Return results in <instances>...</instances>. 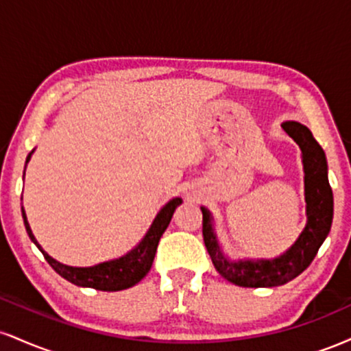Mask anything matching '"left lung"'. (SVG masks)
I'll return each mask as SVG.
<instances>
[{"label": "left lung", "mask_w": 351, "mask_h": 351, "mask_svg": "<svg viewBox=\"0 0 351 351\" xmlns=\"http://www.w3.org/2000/svg\"><path fill=\"white\" fill-rule=\"evenodd\" d=\"M282 128L302 152L307 216L304 231L287 251L272 259H231L217 239L211 211L201 206L203 237L209 257L216 271L239 287H277L295 279L312 263L332 228L333 193L328 183V165L324 148L305 125L289 120L282 123Z\"/></svg>", "instance_id": "obj_1"}]
</instances>
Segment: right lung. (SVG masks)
Masks as SVG:
<instances>
[{"label": "right lung", "instance_id": "obj_1", "mask_svg": "<svg viewBox=\"0 0 351 351\" xmlns=\"http://www.w3.org/2000/svg\"><path fill=\"white\" fill-rule=\"evenodd\" d=\"M33 153L34 150L27 155L26 165L29 163ZM181 203H183L181 198H173L168 201V203L156 213L155 219L152 221L150 228L145 232L142 241H140L134 249H130L127 254L117 257V259L106 261V263L88 265V267H74V265L62 264L59 263V261H56L54 257H51L49 254L41 247V244L38 243L33 231H31L24 208H21V213L24 219V228H26L29 239L38 245V249L43 252V256L46 257V261L49 263L51 267L54 269L60 277L72 282L74 285H79V287H90L97 289V291L117 292L128 287H134L135 284H138V282L147 276L148 271L152 269L153 259H155L160 237L163 236L165 231H167L168 224H170L173 217V213H175V209L178 208Z\"/></svg>", "mask_w": 351, "mask_h": 351}]
</instances>
